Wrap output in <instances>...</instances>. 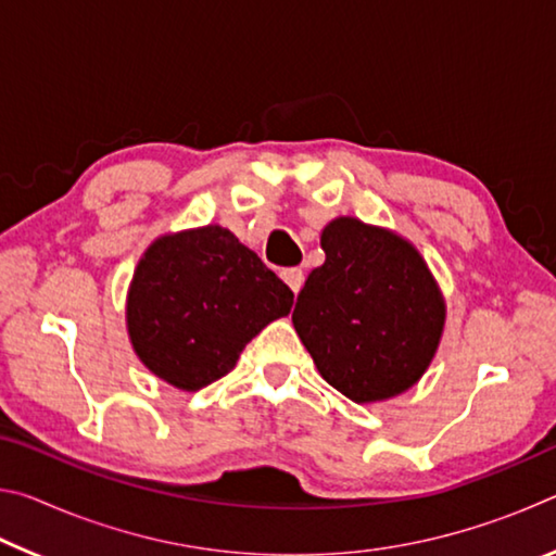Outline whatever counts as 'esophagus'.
Wrapping results in <instances>:
<instances>
[{
	"label": "esophagus",
	"instance_id": "34e87169",
	"mask_svg": "<svg viewBox=\"0 0 556 556\" xmlns=\"http://www.w3.org/2000/svg\"><path fill=\"white\" fill-rule=\"evenodd\" d=\"M281 279L287 281L289 289L294 291V294H299V289L304 287V271H301L299 267H289V269H281Z\"/></svg>",
	"mask_w": 556,
	"mask_h": 556
}]
</instances>
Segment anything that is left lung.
I'll return each instance as SVG.
<instances>
[{
    "label": "left lung",
    "instance_id": "1",
    "mask_svg": "<svg viewBox=\"0 0 556 556\" xmlns=\"http://www.w3.org/2000/svg\"><path fill=\"white\" fill-rule=\"evenodd\" d=\"M326 262L308 275L291 314L321 378L353 402L409 390L437 353L444 299L407 240L357 218L321 232Z\"/></svg>",
    "mask_w": 556,
    "mask_h": 556
}]
</instances>
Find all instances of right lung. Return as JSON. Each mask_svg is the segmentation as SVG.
Returning <instances> with one entry per match:
<instances>
[{
	"label": "right lung",
	"instance_id": "1",
	"mask_svg": "<svg viewBox=\"0 0 556 556\" xmlns=\"http://www.w3.org/2000/svg\"><path fill=\"white\" fill-rule=\"evenodd\" d=\"M294 291L220 225L164 235L139 260L127 296L131 345L149 370L195 392L228 375Z\"/></svg>",
	"mask_w": 556,
	"mask_h": 556
}]
</instances>
